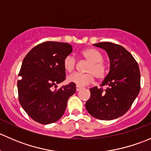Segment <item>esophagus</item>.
Returning a JSON list of instances; mask_svg holds the SVG:
<instances>
[{
    "mask_svg": "<svg viewBox=\"0 0 151 151\" xmlns=\"http://www.w3.org/2000/svg\"><path fill=\"white\" fill-rule=\"evenodd\" d=\"M81 89H82V87L78 86V85H77V86H76V91H80Z\"/></svg>",
    "mask_w": 151,
    "mask_h": 151,
    "instance_id": "34e87169",
    "label": "esophagus"
}]
</instances>
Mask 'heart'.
Wrapping results in <instances>:
<instances>
[{
    "label": "heart",
    "instance_id": "b5f03b06",
    "mask_svg": "<svg viewBox=\"0 0 151 151\" xmlns=\"http://www.w3.org/2000/svg\"><path fill=\"white\" fill-rule=\"evenodd\" d=\"M80 55L83 60L88 62L85 68V74L74 73L68 77L69 83L78 85L85 86L92 83L94 77L99 80L104 79L107 73V66L103 60L104 56L99 50L93 48H86L80 52ZM77 60L72 55H68L64 58L63 66L65 71L71 72L75 68Z\"/></svg>",
    "mask_w": 151,
    "mask_h": 151
}]
</instances>
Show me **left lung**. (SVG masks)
I'll return each instance as SVG.
<instances>
[{
	"instance_id": "8db88e82",
	"label": "left lung",
	"mask_w": 151,
	"mask_h": 151,
	"mask_svg": "<svg viewBox=\"0 0 151 151\" xmlns=\"http://www.w3.org/2000/svg\"><path fill=\"white\" fill-rule=\"evenodd\" d=\"M93 45L106 50L110 69L101 88L90 89L91 97L85 107L94 118L110 121L124 115L133 104L140 91V71L134 58L123 47L111 42Z\"/></svg>"
}]
</instances>
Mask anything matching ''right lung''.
Instances as JSON below:
<instances>
[{"label":"right lung","instance_id":"obj_1","mask_svg":"<svg viewBox=\"0 0 151 151\" xmlns=\"http://www.w3.org/2000/svg\"><path fill=\"white\" fill-rule=\"evenodd\" d=\"M71 52V45L67 43L45 42L31 49L24 58L17 81L18 99L33 121L50 124L63 116L76 85L70 83L52 89L66 80L63 62Z\"/></svg>","mask_w":151,"mask_h":151}]
</instances>
